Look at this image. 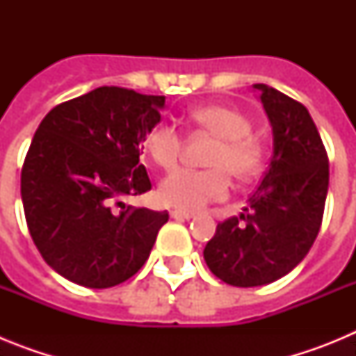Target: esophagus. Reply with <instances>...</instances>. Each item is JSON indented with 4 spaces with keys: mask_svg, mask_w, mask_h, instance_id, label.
Returning a JSON list of instances; mask_svg holds the SVG:
<instances>
[{
    "mask_svg": "<svg viewBox=\"0 0 356 356\" xmlns=\"http://www.w3.org/2000/svg\"><path fill=\"white\" fill-rule=\"evenodd\" d=\"M171 217L172 219H176V221H188V219H193L194 213L184 212V210H172Z\"/></svg>",
    "mask_w": 356,
    "mask_h": 356,
    "instance_id": "obj_1",
    "label": "esophagus"
}]
</instances>
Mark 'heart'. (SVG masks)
I'll use <instances>...</instances> for the list:
<instances>
[{
    "mask_svg": "<svg viewBox=\"0 0 356 356\" xmlns=\"http://www.w3.org/2000/svg\"><path fill=\"white\" fill-rule=\"evenodd\" d=\"M188 122L213 137L205 163L207 169H178L159 185V200L180 210H200L228 196V172L238 181L259 175L264 163V146L251 135V121L241 110L226 105L197 106L188 112ZM151 160L171 169L180 159L184 137L169 122H156L144 140Z\"/></svg>",
    "mask_w": 356,
    "mask_h": 356,
    "instance_id": "obj_1",
    "label": "heart"
}]
</instances>
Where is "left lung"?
Wrapping results in <instances>:
<instances>
[{
    "mask_svg": "<svg viewBox=\"0 0 356 356\" xmlns=\"http://www.w3.org/2000/svg\"><path fill=\"white\" fill-rule=\"evenodd\" d=\"M273 128V156L244 213L219 222L203 257L234 287H259L289 275L319 234L328 194V156L308 110L254 83Z\"/></svg>",
    "mask_w": 356,
    "mask_h": 356,
    "instance_id": "1",
    "label": "left lung"
}]
</instances>
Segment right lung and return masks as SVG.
<instances>
[{"mask_svg":"<svg viewBox=\"0 0 356 356\" xmlns=\"http://www.w3.org/2000/svg\"><path fill=\"white\" fill-rule=\"evenodd\" d=\"M163 106V96L97 87L56 105L37 128L21 172L24 216L42 259L72 284L127 282L168 222L165 210L122 203L151 188L139 156Z\"/></svg>","mask_w":356,"mask_h":356,"instance_id":"1","label":"right lung"}]
</instances>
